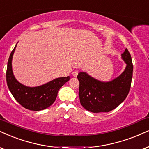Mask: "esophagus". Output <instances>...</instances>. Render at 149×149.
Segmentation results:
<instances>
[{"mask_svg": "<svg viewBox=\"0 0 149 149\" xmlns=\"http://www.w3.org/2000/svg\"><path fill=\"white\" fill-rule=\"evenodd\" d=\"M78 71H73V72L72 73V75L74 77H76L77 76H78Z\"/></svg>", "mask_w": 149, "mask_h": 149, "instance_id": "obj_1", "label": "esophagus"}]
</instances>
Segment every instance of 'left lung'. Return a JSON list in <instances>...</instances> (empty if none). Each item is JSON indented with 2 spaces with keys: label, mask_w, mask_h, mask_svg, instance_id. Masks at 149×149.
<instances>
[{
  "label": "left lung",
  "mask_w": 149,
  "mask_h": 149,
  "mask_svg": "<svg viewBox=\"0 0 149 149\" xmlns=\"http://www.w3.org/2000/svg\"><path fill=\"white\" fill-rule=\"evenodd\" d=\"M126 67L120 76L110 81H101L85 71L78 73L80 104L92 113L109 112L125 100L131 88L133 63L131 54L126 49L121 55Z\"/></svg>",
  "instance_id": "left-lung-1"
}]
</instances>
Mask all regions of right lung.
<instances>
[{
  "mask_svg": "<svg viewBox=\"0 0 149 149\" xmlns=\"http://www.w3.org/2000/svg\"><path fill=\"white\" fill-rule=\"evenodd\" d=\"M16 45L9 56L6 73L8 88L20 105L31 111H40L49 107L54 102L61 86L70 80V76L57 78L37 86H27L18 82L12 70V59Z\"/></svg>",
  "mask_w": 149,
  "mask_h": 149,
  "instance_id": "obj_1",
  "label": "right lung"
}]
</instances>
